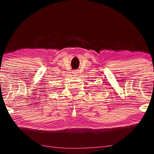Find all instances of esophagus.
I'll return each mask as SVG.
<instances>
[{"label": "esophagus", "mask_w": 154, "mask_h": 154, "mask_svg": "<svg viewBox=\"0 0 154 154\" xmlns=\"http://www.w3.org/2000/svg\"><path fill=\"white\" fill-rule=\"evenodd\" d=\"M72 75H74V76H77V75H78V73H77V71H75V70L74 71H72Z\"/></svg>", "instance_id": "1"}]
</instances>
